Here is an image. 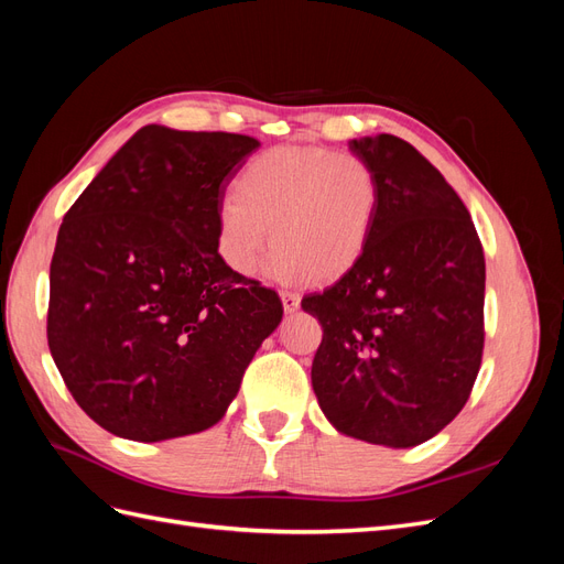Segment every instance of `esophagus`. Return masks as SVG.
Instances as JSON below:
<instances>
[{"label":"esophagus","instance_id":"34e87169","mask_svg":"<svg viewBox=\"0 0 564 564\" xmlns=\"http://www.w3.org/2000/svg\"><path fill=\"white\" fill-rule=\"evenodd\" d=\"M280 296H282V305H284L286 313H294L299 308L301 296L296 292H292V289H282Z\"/></svg>","mask_w":564,"mask_h":564}]
</instances>
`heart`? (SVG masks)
I'll return each mask as SVG.
<instances>
[{"label":"heart","mask_w":564,"mask_h":564,"mask_svg":"<svg viewBox=\"0 0 564 564\" xmlns=\"http://www.w3.org/2000/svg\"><path fill=\"white\" fill-rule=\"evenodd\" d=\"M381 207V181L352 152L272 148L251 160L218 204V251L251 275L270 245L278 280H332L360 259Z\"/></svg>","instance_id":"b5f03b06"}]
</instances>
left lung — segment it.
<instances>
[{
	"instance_id": "obj_1",
	"label": "left lung",
	"mask_w": 564,
	"mask_h": 564,
	"mask_svg": "<svg viewBox=\"0 0 564 564\" xmlns=\"http://www.w3.org/2000/svg\"><path fill=\"white\" fill-rule=\"evenodd\" d=\"M381 181L369 242L303 311L322 324L317 402L340 433L388 447L437 435L470 398L485 348V251L466 204L398 135L350 141Z\"/></svg>"
}]
</instances>
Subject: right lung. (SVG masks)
<instances>
[{
	"mask_svg": "<svg viewBox=\"0 0 564 564\" xmlns=\"http://www.w3.org/2000/svg\"><path fill=\"white\" fill-rule=\"evenodd\" d=\"M259 141L148 124L58 230L46 338L100 429L160 442L212 429L282 319L275 289L218 253V204Z\"/></svg>",
	"mask_w": 564,
	"mask_h": 564,
	"instance_id": "obj_1",
	"label": "right lung"
}]
</instances>
